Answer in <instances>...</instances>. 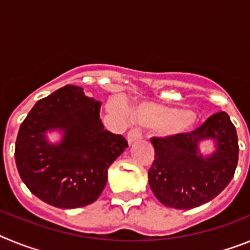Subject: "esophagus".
I'll return each mask as SVG.
<instances>
[{"instance_id": "1", "label": "esophagus", "mask_w": 250, "mask_h": 250, "mask_svg": "<svg viewBox=\"0 0 250 250\" xmlns=\"http://www.w3.org/2000/svg\"><path fill=\"white\" fill-rule=\"evenodd\" d=\"M139 139H141V131L138 127H134V129H131L127 132V141H129V144L139 140Z\"/></svg>"}]
</instances>
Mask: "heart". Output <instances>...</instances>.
<instances>
[{"label": "heart", "mask_w": 250, "mask_h": 250, "mask_svg": "<svg viewBox=\"0 0 250 250\" xmlns=\"http://www.w3.org/2000/svg\"><path fill=\"white\" fill-rule=\"evenodd\" d=\"M131 116L138 123L147 126H165L167 132L182 134L193 127L195 118L190 112L171 106L159 105L154 103H144L131 110Z\"/></svg>", "instance_id": "obj_1"}]
</instances>
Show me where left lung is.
Returning a JSON list of instances; mask_svg holds the SVG:
<instances>
[{
    "label": "left lung",
    "instance_id": "obj_1",
    "mask_svg": "<svg viewBox=\"0 0 250 250\" xmlns=\"http://www.w3.org/2000/svg\"><path fill=\"white\" fill-rule=\"evenodd\" d=\"M204 138L217 140V151L209 158L197 151ZM150 141L155 159L147 173L149 185L165 207L191 209L210 202L230 183L237 169V131L224 111L211 115L193 131Z\"/></svg>",
    "mask_w": 250,
    "mask_h": 250
}]
</instances>
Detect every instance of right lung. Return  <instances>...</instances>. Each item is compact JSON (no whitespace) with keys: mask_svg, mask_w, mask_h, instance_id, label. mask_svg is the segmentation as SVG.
Instances as JSON below:
<instances>
[{"mask_svg":"<svg viewBox=\"0 0 250 250\" xmlns=\"http://www.w3.org/2000/svg\"><path fill=\"white\" fill-rule=\"evenodd\" d=\"M101 103L81 87L66 85L37 101L22 121L15 159L22 182L50 205L74 209L98 199L107 169L126 149L123 135L104 129ZM62 128L59 146L47 144L46 129Z\"/></svg>","mask_w":250,"mask_h":250,"instance_id":"right-lung-1","label":"right lung"}]
</instances>
